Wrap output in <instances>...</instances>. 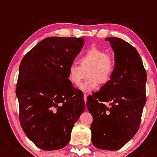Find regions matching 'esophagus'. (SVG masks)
Listing matches in <instances>:
<instances>
[{"mask_svg":"<svg viewBox=\"0 0 157 157\" xmlns=\"http://www.w3.org/2000/svg\"><path fill=\"white\" fill-rule=\"evenodd\" d=\"M83 99H84L85 104H86V101H87V95H86V94H84V95H83Z\"/></svg>","mask_w":157,"mask_h":157,"instance_id":"34e87169","label":"esophagus"}]
</instances>
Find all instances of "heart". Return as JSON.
<instances>
[{
	"label": "heart",
	"instance_id": "1",
	"mask_svg": "<svg viewBox=\"0 0 157 157\" xmlns=\"http://www.w3.org/2000/svg\"><path fill=\"white\" fill-rule=\"evenodd\" d=\"M79 64L72 63L68 68V79L73 84L78 85L87 73L88 80L80 86L83 91L97 89L99 83L106 84L111 81L116 69V61L112 56L102 49L91 47L79 58Z\"/></svg>",
	"mask_w": 157,
	"mask_h": 157
}]
</instances>
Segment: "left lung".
I'll return each mask as SVG.
<instances>
[{
  "label": "left lung",
  "mask_w": 157,
  "mask_h": 157,
  "mask_svg": "<svg viewBox=\"0 0 157 157\" xmlns=\"http://www.w3.org/2000/svg\"><path fill=\"white\" fill-rule=\"evenodd\" d=\"M114 51L116 69L111 81L87 97L93 117L91 141L105 150L123 147L139 130L146 98L147 72L136 49L117 37L106 38ZM109 103L107 107L103 103Z\"/></svg>",
  "instance_id": "obj_1"
}]
</instances>
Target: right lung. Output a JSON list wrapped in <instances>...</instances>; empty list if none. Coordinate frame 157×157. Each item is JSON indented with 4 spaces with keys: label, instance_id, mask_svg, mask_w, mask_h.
<instances>
[{
    "label": "right lung",
    "instance_id": "add662e5",
    "mask_svg": "<svg viewBox=\"0 0 157 157\" xmlns=\"http://www.w3.org/2000/svg\"><path fill=\"white\" fill-rule=\"evenodd\" d=\"M83 44V38L48 37L21 62L16 90L19 121L28 138L43 150L66 147L85 109L82 91L68 79V68Z\"/></svg>",
    "mask_w": 157,
    "mask_h": 157
}]
</instances>
